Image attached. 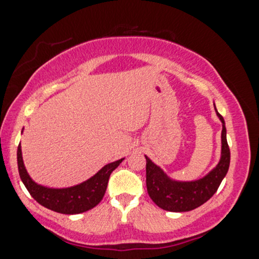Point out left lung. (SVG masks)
Masks as SVG:
<instances>
[{
	"instance_id": "8db88e82",
	"label": "left lung",
	"mask_w": 259,
	"mask_h": 259,
	"mask_svg": "<svg viewBox=\"0 0 259 259\" xmlns=\"http://www.w3.org/2000/svg\"><path fill=\"white\" fill-rule=\"evenodd\" d=\"M214 106V104H213ZM217 117L222 123L220 161L201 179L179 181L171 179L165 171L146 157V185L148 195L154 204L165 211L187 212L201 206L216 193L229 169L230 151L227 142V129L223 117L214 106Z\"/></svg>"
}]
</instances>
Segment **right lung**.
Wrapping results in <instances>:
<instances>
[{
  "mask_svg": "<svg viewBox=\"0 0 259 259\" xmlns=\"http://www.w3.org/2000/svg\"><path fill=\"white\" fill-rule=\"evenodd\" d=\"M17 158L20 179L31 197L42 206L64 214L82 213L95 207L104 198L112 171L124 160V158H121L106 164L94 176L79 185L67 187V188H49L38 185L30 177L23 160L20 143L18 146Z\"/></svg>",
  "mask_w": 259,
  "mask_h": 259,
  "instance_id": "obj_1",
  "label": "right lung"
}]
</instances>
